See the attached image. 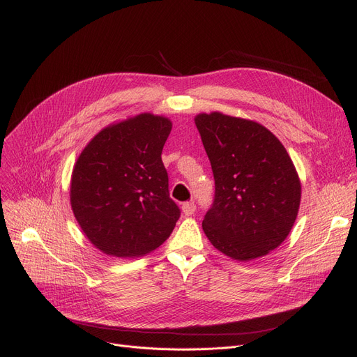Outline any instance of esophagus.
I'll use <instances>...</instances> for the list:
<instances>
[{
  "label": "esophagus",
  "instance_id": "obj_1",
  "mask_svg": "<svg viewBox=\"0 0 357 357\" xmlns=\"http://www.w3.org/2000/svg\"><path fill=\"white\" fill-rule=\"evenodd\" d=\"M195 210H197V205L192 202V201H190V202H183L182 204V213L185 214V215H192L194 213H195Z\"/></svg>",
  "mask_w": 357,
  "mask_h": 357
}]
</instances>
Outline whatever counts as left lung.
Listing matches in <instances>:
<instances>
[{"instance_id":"8db88e82","label":"left lung","mask_w":357,"mask_h":357,"mask_svg":"<svg viewBox=\"0 0 357 357\" xmlns=\"http://www.w3.org/2000/svg\"><path fill=\"white\" fill-rule=\"evenodd\" d=\"M195 126L215 181L204 233L231 259L268 255L289 234L301 201L287 149L266 127L221 112L198 114Z\"/></svg>"}]
</instances>
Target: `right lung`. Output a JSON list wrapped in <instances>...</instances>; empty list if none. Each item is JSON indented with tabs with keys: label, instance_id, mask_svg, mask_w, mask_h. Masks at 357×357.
<instances>
[{
	"label": "right lung",
	"instance_id": "add662e5",
	"mask_svg": "<svg viewBox=\"0 0 357 357\" xmlns=\"http://www.w3.org/2000/svg\"><path fill=\"white\" fill-rule=\"evenodd\" d=\"M171 130V120L144 112L101 130L75 163L72 210L102 253L139 257L171 236L181 215L162 162Z\"/></svg>",
	"mask_w": 357,
	"mask_h": 357
}]
</instances>
